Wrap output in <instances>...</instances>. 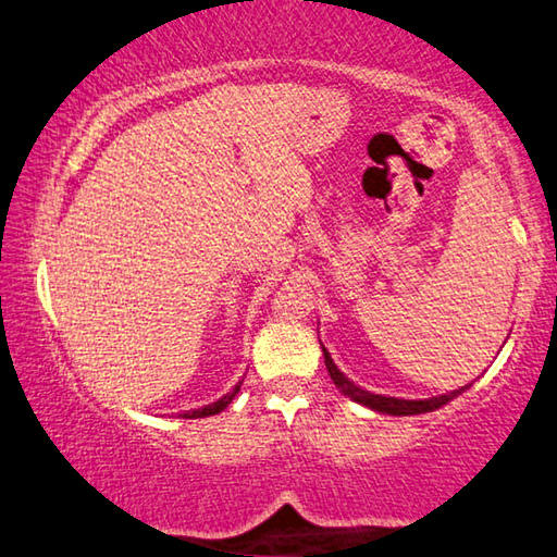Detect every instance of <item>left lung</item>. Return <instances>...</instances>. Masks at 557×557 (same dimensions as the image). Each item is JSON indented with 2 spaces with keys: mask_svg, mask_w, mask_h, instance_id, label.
<instances>
[{
  "mask_svg": "<svg viewBox=\"0 0 557 557\" xmlns=\"http://www.w3.org/2000/svg\"><path fill=\"white\" fill-rule=\"evenodd\" d=\"M323 355H325L327 372H330V376H333V382L337 384L339 392L352 398V401L362 404V406H369V408H372V411H379V413H388V416H416V413H428V411H435V408L445 406L447 401H453V398H455L457 394H462L465 388H467V386H462V388H457V392L435 396V398H423V401H406V398L379 396V394H372V392H364V388H359V386H355L352 382H349V379L335 367L333 357H330L327 349H323Z\"/></svg>",
  "mask_w": 557,
  "mask_h": 557,
  "instance_id": "left-lung-1",
  "label": "left lung"
}]
</instances>
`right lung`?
Listing matches in <instances>:
<instances>
[{"instance_id":"add662e5","label":"right lung","mask_w":557,"mask_h":557,"mask_svg":"<svg viewBox=\"0 0 557 557\" xmlns=\"http://www.w3.org/2000/svg\"><path fill=\"white\" fill-rule=\"evenodd\" d=\"M239 384H242V382H239ZM237 392H239V386H234V388H232V394L222 396L220 401H214V404L205 406V408H198V411H185V413H183V418H205V416H214V413H220V411H224V408H227V406L232 404V398L237 396Z\"/></svg>"}]
</instances>
